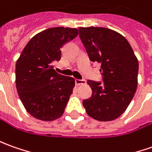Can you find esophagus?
<instances>
[{"mask_svg":"<svg viewBox=\"0 0 152 152\" xmlns=\"http://www.w3.org/2000/svg\"><path fill=\"white\" fill-rule=\"evenodd\" d=\"M76 84L77 85V86H80V85H86V80L76 79Z\"/></svg>","mask_w":152,"mask_h":152,"instance_id":"34e87169","label":"esophagus"}]
</instances>
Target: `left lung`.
<instances>
[{
    "label": "left lung",
    "mask_w": 152,
    "mask_h": 152,
    "mask_svg": "<svg viewBox=\"0 0 152 152\" xmlns=\"http://www.w3.org/2000/svg\"><path fill=\"white\" fill-rule=\"evenodd\" d=\"M80 37L90 60L101 63L103 82L87 80L91 97L82 102L87 115L100 121L118 118L137 88L139 63L125 37L104 27H80Z\"/></svg>",
    "instance_id": "left-lung-1"
}]
</instances>
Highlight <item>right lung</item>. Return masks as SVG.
<instances>
[{
  "instance_id": "obj_1",
  "label": "right lung",
  "mask_w": 152,
  "mask_h": 152,
  "mask_svg": "<svg viewBox=\"0 0 152 152\" xmlns=\"http://www.w3.org/2000/svg\"><path fill=\"white\" fill-rule=\"evenodd\" d=\"M78 35L76 28L53 27L30 40L15 64V86L29 114L51 121L64 113L75 86V79L59 74L54 63L61 60V48Z\"/></svg>"
}]
</instances>
